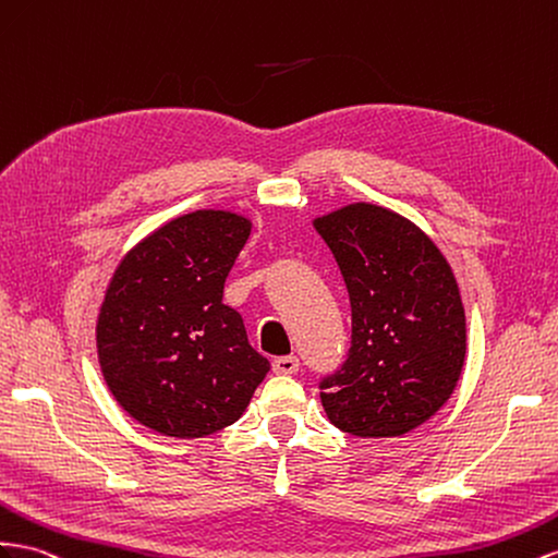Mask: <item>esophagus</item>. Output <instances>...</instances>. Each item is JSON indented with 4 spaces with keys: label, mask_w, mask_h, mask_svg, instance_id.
<instances>
[{
    "label": "esophagus",
    "mask_w": 558,
    "mask_h": 558,
    "mask_svg": "<svg viewBox=\"0 0 558 558\" xmlns=\"http://www.w3.org/2000/svg\"><path fill=\"white\" fill-rule=\"evenodd\" d=\"M272 371L277 375H295L300 371V359L298 356H279L272 361Z\"/></svg>",
    "instance_id": "esophagus-1"
}]
</instances>
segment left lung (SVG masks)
Here are the masks:
<instances>
[{"mask_svg": "<svg viewBox=\"0 0 558 558\" xmlns=\"http://www.w3.org/2000/svg\"><path fill=\"white\" fill-rule=\"evenodd\" d=\"M352 305V348L322 380L330 423L361 439L403 436L441 409L466 352L464 307L444 253L415 222L375 204L314 218Z\"/></svg>", "mask_w": 558, "mask_h": 558, "instance_id": "1", "label": "left lung"}]
</instances>
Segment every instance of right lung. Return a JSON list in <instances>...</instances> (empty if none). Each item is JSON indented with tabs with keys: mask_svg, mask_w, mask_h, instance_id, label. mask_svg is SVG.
I'll return each instance as SVG.
<instances>
[{
	"mask_svg": "<svg viewBox=\"0 0 558 558\" xmlns=\"http://www.w3.org/2000/svg\"><path fill=\"white\" fill-rule=\"evenodd\" d=\"M251 234L232 210H192L135 244L110 279L96 324L102 378L141 425L199 439L236 423L269 361L225 279Z\"/></svg>",
	"mask_w": 558,
	"mask_h": 558,
	"instance_id": "obj_1",
	"label": "right lung"
}]
</instances>
